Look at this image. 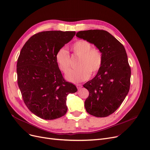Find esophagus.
Masks as SVG:
<instances>
[{
    "label": "esophagus",
    "instance_id": "34e87169",
    "mask_svg": "<svg viewBox=\"0 0 150 150\" xmlns=\"http://www.w3.org/2000/svg\"><path fill=\"white\" fill-rule=\"evenodd\" d=\"M76 86L78 88V89H81L82 88L83 86H82L81 84H76Z\"/></svg>",
    "mask_w": 150,
    "mask_h": 150
}]
</instances>
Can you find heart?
<instances>
[{
    "instance_id": "heart-1",
    "label": "heart",
    "mask_w": 150,
    "mask_h": 150,
    "mask_svg": "<svg viewBox=\"0 0 150 150\" xmlns=\"http://www.w3.org/2000/svg\"><path fill=\"white\" fill-rule=\"evenodd\" d=\"M70 50L75 55L79 56L76 66L66 74L67 80L71 82H80L88 79L90 75H95L100 69L103 62L101 51L93 48V45L84 40H79L73 43ZM57 66L63 73L66 74L70 67V57L68 52L61 48L55 55Z\"/></svg>"
}]
</instances>
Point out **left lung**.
Instances as JSON below:
<instances>
[{"mask_svg":"<svg viewBox=\"0 0 150 150\" xmlns=\"http://www.w3.org/2000/svg\"><path fill=\"white\" fill-rule=\"evenodd\" d=\"M76 36L93 43L103 56L100 69L83 85L89 91L84 107L96 117L108 116L120 107L129 91L131 70L126 50L106 30L79 31Z\"/></svg>","mask_w":150,"mask_h":150,"instance_id":"left-lung-1","label":"left lung"}]
</instances>
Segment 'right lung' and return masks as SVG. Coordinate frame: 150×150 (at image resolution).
<instances>
[{
  "mask_svg": "<svg viewBox=\"0 0 150 150\" xmlns=\"http://www.w3.org/2000/svg\"><path fill=\"white\" fill-rule=\"evenodd\" d=\"M75 31L38 32L25 42L18 58L17 80L23 99L30 111L51 120L66 113L67 96L77 91L64 80L55 60L57 51L75 36Z\"/></svg>",
  "mask_w": 150,
  "mask_h": 150,
  "instance_id": "obj_1",
  "label": "right lung"
}]
</instances>
